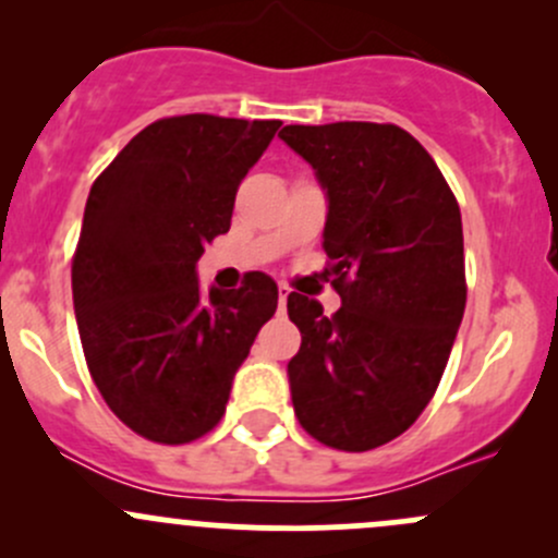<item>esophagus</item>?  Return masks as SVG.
<instances>
[{
  "label": "esophagus",
  "mask_w": 558,
  "mask_h": 558,
  "mask_svg": "<svg viewBox=\"0 0 558 558\" xmlns=\"http://www.w3.org/2000/svg\"><path fill=\"white\" fill-rule=\"evenodd\" d=\"M291 289L289 286H278V302H280V311H286V302H289Z\"/></svg>",
  "instance_id": "34e87169"
}]
</instances>
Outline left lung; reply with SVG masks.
Wrapping results in <instances>:
<instances>
[{"label": "left lung", "mask_w": 558, "mask_h": 558, "mask_svg": "<svg viewBox=\"0 0 558 558\" xmlns=\"http://www.w3.org/2000/svg\"><path fill=\"white\" fill-rule=\"evenodd\" d=\"M326 194L324 251L342 305L291 291L300 353L289 386L302 429L337 451L402 435L435 397L464 315V234L446 178L393 123L283 126Z\"/></svg>", "instance_id": "8db88e82"}]
</instances>
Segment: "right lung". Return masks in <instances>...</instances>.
<instances>
[{"label": "right lung", "instance_id": "1", "mask_svg": "<svg viewBox=\"0 0 558 558\" xmlns=\"http://www.w3.org/2000/svg\"><path fill=\"white\" fill-rule=\"evenodd\" d=\"M278 129L205 112L161 118L92 185L72 258L77 331L107 408L148 440L180 446L221 421L234 373L278 307L264 272L210 294L196 280Z\"/></svg>", "mask_w": 558, "mask_h": 558}]
</instances>
